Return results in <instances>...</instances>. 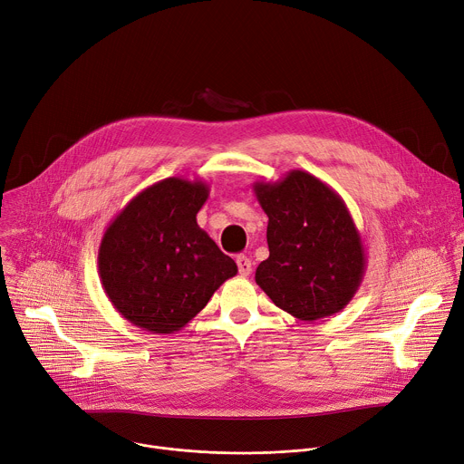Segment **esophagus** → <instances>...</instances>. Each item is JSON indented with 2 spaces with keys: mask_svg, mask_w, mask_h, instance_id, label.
<instances>
[{
  "mask_svg": "<svg viewBox=\"0 0 464 464\" xmlns=\"http://www.w3.org/2000/svg\"><path fill=\"white\" fill-rule=\"evenodd\" d=\"M237 266H238V274L242 277H247L251 274V260L246 255L237 256Z\"/></svg>",
  "mask_w": 464,
  "mask_h": 464,
  "instance_id": "1",
  "label": "esophagus"
}]
</instances>
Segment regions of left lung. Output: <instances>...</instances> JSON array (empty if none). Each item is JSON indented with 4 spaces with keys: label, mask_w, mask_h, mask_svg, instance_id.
<instances>
[{
    "label": "left lung",
    "mask_w": 464,
    "mask_h": 464,
    "mask_svg": "<svg viewBox=\"0 0 464 464\" xmlns=\"http://www.w3.org/2000/svg\"><path fill=\"white\" fill-rule=\"evenodd\" d=\"M253 190L268 215L270 247L255 272L256 285L301 321L342 312L367 266L343 198L304 170H290L279 181H256Z\"/></svg>",
    "instance_id": "obj_1"
}]
</instances>
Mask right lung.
I'll list each match as a JSON object with an SVG mask.
<instances>
[{
  "label": "right lung",
  "mask_w": 464,
  "mask_h": 464,
  "mask_svg": "<svg viewBox=\"0 0 464 464\" xmlns=\"http://www.w3.org/2000/svg\"><path fill=\"white\" fill-rule=\"evenodd\" d=\"M208 196L202 179L165 178L131 198L102 235V288L147 333H178L238 272L196 222Z\"/></svg>",
  "instance_id": "add662e5"
}]
</instances>
